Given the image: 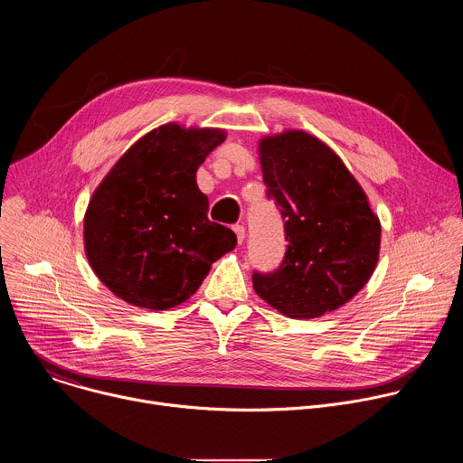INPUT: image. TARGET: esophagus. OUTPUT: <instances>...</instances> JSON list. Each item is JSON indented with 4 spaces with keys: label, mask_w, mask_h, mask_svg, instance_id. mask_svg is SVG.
Returning a JSON list of instances; mask_svg holds the SVG:
<instances>
[{
    "label": "esophagus",
    "mask_w": 463,
    "mask_h": 463,
    "mask_svg": "<svg viewBox=\"0 0 463 463\" xmlns=\"http://www.w3.org/2000/svg\"><path fill=\"white\" fill-rule=\"evenodd\" d=\"M234 232H236V238H238V243H241L245 240V227L243 225H234L232 227Z\"/></svg>",
    "instance_id": "1"
}]
</instances>
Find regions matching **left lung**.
<instances>
[{
	"instance_id": "obj_1",
	"label": "left lung",
	"mask_w": 463,
	"mask_h": 463,
	"mask_svg": "<svg viewBox=\"0 0 463 463\" xmlns=\"http://www.w3.org/2000/svg\"><path fill=\"white\" fill-rule=\"evenodd\" d=\"M268 197L280 207L288 249L279 269L252 273L260 298L293 318H315L370 280L381 223L341 157L300 129L260 141Z\"/></svg>"
}]
</instances>
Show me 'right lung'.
Returning <instances> with one entry per match:
<instances>
[{
    "instance_id": "right-lung-1",
    "label": "right lung",
    "mask_w": 463,
    "mask_h": 463,
    "mask_svg": "<svg viewBox=\"0 0 463 463\" xmlns=\"http://www.w3.org/2000/svg\"><path fill=\"white\" fill-rule=\"evenodd\" d=\"M225 141L216 128L165 124L141 137L93 192L84 216L90 266L118 298L170 309L202 286L236 234L207 218L195 172Z\"/></svg>"
}]
</instances>
